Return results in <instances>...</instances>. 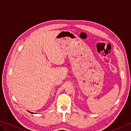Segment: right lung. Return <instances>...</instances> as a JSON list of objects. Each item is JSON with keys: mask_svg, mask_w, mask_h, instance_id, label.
<instances>
[{"mask_svg": "<svg viewBox=\"0 0 131 131\" xmlns=\"http://www.w3.org/2000/svg\"><path fill=\"white\" fill-rule=\"evenodd\" d=\"M28 112H29V113H32V114H35V113H32V112H30V111H28Z\"/></svg>", "mask_w": 131, "mask_h": 131, "instance_id": "add662e5", "label": "right lung"}]
</instances>
